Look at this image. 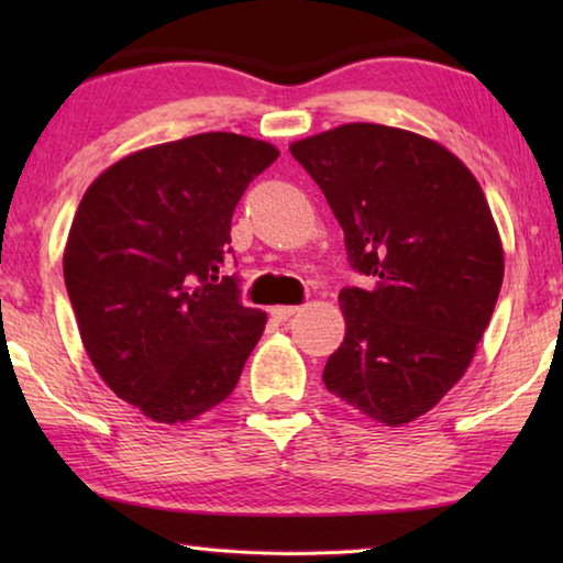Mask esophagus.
Segmentation results:
<instances>
[{
	"mask_svg": "<svg viewBox=\"0 0 563 563\" xmlns=\"http://www.w3.org/2000/svg\"><path fill=\"white\" fill-rule=\"evenodd\" d=\"M298 310H300L298 305H275V308H271V316L278 322H285V320H290Z\"/></svg>",
	"mask_w": 563,
	"mask_h": 563,
	"instance_id": "esophagus-1",
	"label": "esophagus"
}]
</instances>
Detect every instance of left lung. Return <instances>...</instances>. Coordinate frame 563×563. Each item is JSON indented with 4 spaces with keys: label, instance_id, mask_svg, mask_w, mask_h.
<instances>
[{
    "label": "left lung",
    "instance_id": "left-lung-1",
    "mask_svg": "<svg viewBox=\"0 0 563 563\" xmlns=\"http://www.w3.org/2000/svg\"><path fill=\"white\" fill-rule=\"evenodd\" d=\"M345 233V340L322 379L389 427L412 422L460 383L504 280L501 241L482 186L434 141L345 123L290 146Z\"/></svg>",
    "mask_w": 563,
    "mask_h": 563
}]
</instances>
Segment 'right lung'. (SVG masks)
Listing matches in <instances>:
<instances>
[{"label": "right lung", "instance_id": "right-lung-1", "mask_svg": "<svg viewBox=\"0 0 563 563\" xmlns=\"http://www.w3.org/2000/svg\"><path fill=\"white\" fill-rule=\"evenodd\" d=\"M278 148L198 133L103 170L84 194L64 251V283L89 357L113 393L154 422L221 405L265 328L241 302L238 201Z\"/></svg>", "mask_w": 563, "mask_h": 563}]
</instances>
